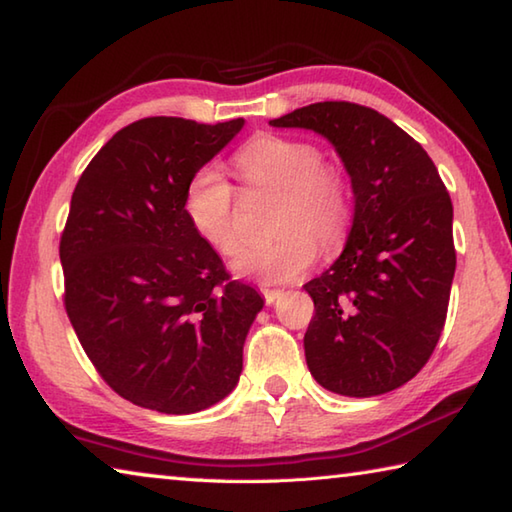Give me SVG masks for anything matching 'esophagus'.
<instances>
[{
    "label": "esophagus",
    "instance_id": "obj_1",
    "mask_svg": "<svg viewBox=\"0 0 512 512\" xmlns=\"http://www.w3.org/2000/svg\"><path fill=\"white\" fill-rule=\"evenodd\" d=\"M260 294H263V298H265V303L267 305H272V303H276L278 298L283 296V292L281 289H260Z\"/></svg>",
    "mask_w": 512,
    "mask_h": 512
}]
</instances>
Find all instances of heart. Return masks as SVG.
<instances>
[{
    "mask_svg": "<svg viewBox=\"0 0 512 512\" xmlns=\"http://www.w3.org/2000/svg\"><path fill=\"white\" fill-rule=\"evenodd\" d=\"M234 167L247 185L281 194L276 202V229L281 234L269 243L240 249L231 260L236 276L267 285L294 281L316 260L314 239L325 252L343 245L352 220L350 187L339 169L323 165L314 144L258 133L236 151ZM182 211L209 247L223 256L234 252V187L218 167L205 165L191 173Z\"/></svg>",
    "mask_w": 512,
    "mask_h": 512,
    "instance_id": "1",
    "label": "heart"
}]
</instances>
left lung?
I'll return each instance as SVG.
<instances>
[{"label":"left lung","instance_id":"left-lung-1","mask_svg":"<svg viewBox=\"0 0 512 512\" xmlns=\"http://www.w3.org/2000/svg\"><path fill=\"white\" fill-rule=\"evenodd\" d=\"M269 124L323 136L354 194L341 256L303 285L314 301L303 339L307 368L343 397L397 390L435 350L455 278L452 202L435 162L361 104L316 102Z\"/></svg>","mask_w":512,"mask_h":512}]
</instances>
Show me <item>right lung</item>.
I'll return each instance as SVG.
<instances>
[{
	"mask_svg": "<svg viewBox=\"0 0 512 512\" xmlns=\"http://www.w3.org/2000/svg\"><path fill=\"white\" fill-rule=\"evenodd\" d=\"M243 118H144L120 129L77 180L60 240L64 305L86 356L122 399L165 414L223 401L263 296L231 281L187 223L191 173Z\"/></svg>",
	"mask_w": 512,
	"mask_h": 512,
	"instance_id": "obj_1",
	"label": "right lung"
}]
</instances>
